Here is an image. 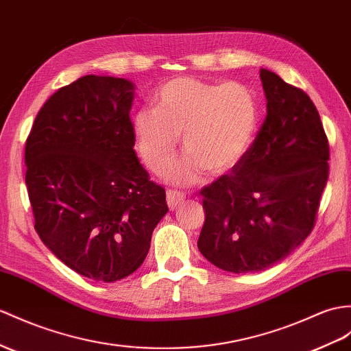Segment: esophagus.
I'll list each match as a JSON object with an SVG mask.
<instances>
[{
  "instance_id": "obj_1",
  "label": "esophagus",
  "mask_w": 351,
  "mask_h": 351,
  "mask_svg": "<svg viewBox=\"0 0 351 351\" xmlns=\"http://www.w3.org/2000/svg\"><path fill=\"white\" fill-rule=\"evenodd\" d=\"M184 201V193L177 191H168L167 192V204L169 210H174L178 204Z\"/></svg>"
}]
</instances>
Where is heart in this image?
<instances>
[{
    "instance_id": "1",
    "label": "heart",
    "mask_w": 351,
    "mask_h": 351,
    "mask_svg": "<svg viewBox=\"0 0 351 351\" xmlns=\"http://www.w3.org/2000/svg\"><path fill=\"white\" fill-rule=\"evenodd\" d=\"M256 122L258 106L241 83L177 77L160 88L156 108L136 111L132 131L144 164L155 173L174 158L182 135L187 153L167 177L191 184L199 180L204 168L211 174L234 168L250 147Z\"/></svg>"
}]
</instances>
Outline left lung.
I'll return each mask as SVG.
<instances>
[{
  "label": "left lung",
  "mask_w": 351,
  "mask_h": 351,
  "mask_svg": "<svg viewBox=\"0 0 351 351\" xmlns=\"http://www.w3.org/2000/svg\"><path fill=\"white\" fill-rule=\"evenodd\" d=\"M267 117L244 158L204 187L198 249L215 267L247 274L271 268L314 228L329 176V144L310 97L261 68Z\"/></svg>",
  "instance_id": "1"
}]
</instances>
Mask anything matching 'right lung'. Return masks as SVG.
Masks as SVG:
<instances>
[{"label": "right lung", "instance_id": "obj_1", "mask_svg": "<svg viewBox=\"0 0 351 351\" xmlns=\"http://www.w3.org/2000/svg\"><path fill=\"white\" fill-rule=\"evenodd\" d=\"M126 79L84 75L41 107L25 146L41 241L80 276L111 283L141 267L167 215L164 187L136 159Z\"/></svg>", "mask_w": 351, "mask_h": 351}]
</instances>
